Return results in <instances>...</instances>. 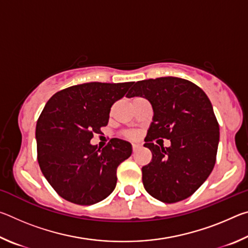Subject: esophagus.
<instances>
[{
  "mask_svg": "<svg viewBox=\"0 0 248 248\" xmlns=\"http://www.w3.org/2000/svg\"><path fill=\"white\" fill-rule=\"evenodd\" d=\"M140 148L139 144H132V151L133 152H136V151Z\"/></svg>",
  "mask_w": 248,
  "mask_h": 248,
  "instance_id": "obj_1",
  "label": "esophagus"
}]
</instances>
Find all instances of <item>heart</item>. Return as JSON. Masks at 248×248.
Returning a JSON list of instances; mask_svg holds the SVG:
<instances>
[{
    "label": "heart",
    "instance_id": "obj_1",
    "mask_svg": "<svg viewBox=\"0 0 248 248\" xmlns=\"http://www.w3.org/2000/svg\"><path fill=\"white\" fill-rule=\"evenodd\" d=\"M124 136L127 137V138H129V139H132V140H134V139H137L138 133H137L136 131H127V132L124 133Z\"/></svg>",
    "mask_w": 248,
    "mask_h": 248
}]
</instances>
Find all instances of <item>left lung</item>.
Here are the masks:
<instances>
[{"mask_svg": "<svg viewBox=\"0 0 248 248\" xmlns=\"http://www.w3.org/2000/svg\"><path fill=\"white\" fill-rule=\"evenodd\" d=\"M134 96L145 97L154 111L144 139L152 153L142 167L145 190L165 203L188 198L216 164L220 131L211 102L196 84L173 77L137 82L127 94ZM155 139L170 140L171 146L159 148Z\"/></svg>", "mask_w": 248, "mask_h": 248, "instance_id": "left-lung-1", "label": "left lung"}]
</instances>
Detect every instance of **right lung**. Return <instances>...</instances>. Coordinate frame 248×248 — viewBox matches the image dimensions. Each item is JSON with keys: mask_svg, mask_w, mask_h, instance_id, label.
I'll use <instances>...</instances> for the list:
<instances>
[{"mask_svg": "<svg viewBox=\"0 0 248 248\" xmlns=\"http://www.w3.org/2000/svg\"><path fill=\"white\" fill-rule=\"evenodd\" d=\"M134 82L84 83L54 94L36 125L37 159L46 179L70 202L91 205L115 189L117 169L132 153L114 138L102 150L90 141L107 125L114 103Z\"/></svg>", "mask_w": 248, "mask_h": 248, "instance_id": "1", "label": "right lung"}]
</instances>
